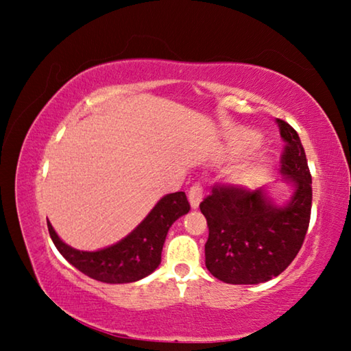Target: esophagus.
Masks as SVG:
<instances>
[{"instance_id":"esophagus-1","label":"esophagus","mask_w":351,"mask_h":351,"mask_svg":"<svg viewBox=\"0 0 351 351\" xmlns=\"http://www.w3.org/2000/svg\"><path fill=\"white\" fill-rule=\"evenodd\" d=\"M201 199H203V186H201V182H195L193 186L189 189V201L193 209H197L199 206Z\"/></svg>"}]
</instances>
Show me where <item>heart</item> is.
Wrapping results in <instances>:
<instances>
[{"label": "heart", "instance_id": "b5f03b06", "mask_svg": "<svg viewBox=\"0 0 351 351\" xmlns=\"http://www.w3.org/2000/svg\"><path fill=\"white\" fill-rule=\"evenodd\" d=\"M247 176H249V175H247Z\"/></svg>", "mask_w": 351, "mask_h": 351}]
</instances>
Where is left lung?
<instances>
[{"label": "left lung", "mask_w": 351, "mask_h": 351, "mask_svg": "<svg viewBox=\"0 0 351 351\" xmlns=\"http://www.w3.org/2000/svg\"><path fill=\"white\" fill-rule=\"evenodd\" d=\"M285 142L282 173L294 184L289 203L278 207L263 189L215 184L199 209L207 219L206 268L224 283L268 282L288 268L304 245L311 217V173L295 130L277 119Z\"/></svg>", "instance_id": "8db88e82"}]
</instances>
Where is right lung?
Here are the masks:
<instances>
[{"mask_svg": "<svg viewBox=\"0 0 351 351\" xmlns=\"http://www.w3.org/2000/svg\"><path fill=\"white\" fill-rule=\"evenodd\" d=\"M189 210L186 193H170L153 207L128 237L96 252L77 251L68 246L58 239L49 221L47 230L58 252L85 276L105 283H130L141 280L158 268L170 226Z\"/></svg>", "mask_w": 351, "mask_h": 351, "instance_id": "add662e5", "label": "right lung"}]
</instances>
